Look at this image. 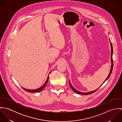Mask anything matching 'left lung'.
Here are the masks:
<instances>
[{
    "mask_svg": "<svg viewBox=\"0 0 122 122\" xmlns=\"http://www.w3.org/2000/svg\"><path fill=\"white\" fill-rule=\"evenodd\" d=\"M109 42H110V46H111V69H110V72H109V74H108V76H107V78L106 79V80H105L104 82H103V84H104V83L105 82L109 77V76H110L111 75V73H112V70H113V58H112V55H113V46H112V44H111V41H110V38H109ZM69 81H70V87L71 88V89H72V90L74 92H75L76 93H77V94H86V95H88V94H91V93H93V92H96L99 88H98V89H96L95 90H94V91H92V92H79V91H77V90H76L75 88H74L73 86H72V85H71V82H70V80H69ZM103 84L102 85V86L103 85ZM101 86H100V87H101Z\"/></svg>",
    "mask_w": 122,
    "mask_h": 122,
    "instance_id": "1",
    "label": "left lung"
}]
</instances>
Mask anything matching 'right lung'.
I'll return each mask as SVG.
<instances>
[{
  "label": "right lung",
  "mask_w": 122,
  "mask_h": 122,
  "mask_svg": "<svg viewBox=\"0 0 122 122\" xmlns=\"http://www.w3.org/2000/svg\"><path fill=\"white\" fill-rule=\"evenodd\" d=\"M51 72V71L50 72V73ZM50 73L49 74V75L50 74ZM48 79H49V76H48L47 78L46 81L45 83L41 87H40V88H38V89H34V90H29V89H27L24 88H23V87H22V88L23 89H24L25 91H26L27 92H40L42 91L43 90V89L46 86V84H47V82H48Z\"/></svg>",
  "instance_id": "right-lung-1"
}]
</instances>
